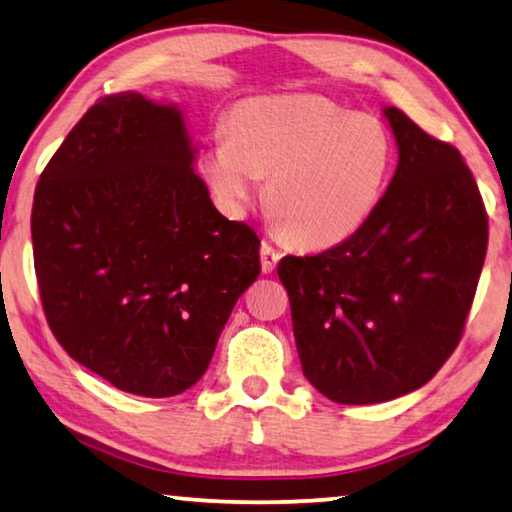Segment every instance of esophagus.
<instances>
[{"instance_id":"obj_1","label":"esophagus","mask_w":512,"mask_h":512,"mask_svg":"<svg viewBox=\"0 0 512 512\" xmlns=\"http://www.w3.org/2000/svg\"><path fill=\"white\" fill-rule=\"evenodd\" d=\"M259 257H262V271L264 273H271L275 266L280 262V250H275L271 243L262 241V246H259Z\"/></svg>"}]
</instances>
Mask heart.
I'll use <instances>...</instances> for the list:
<instances>
[{
	"instance_id": "obj_1",
	"label": "heart",
	"mask_w": 512,
	"mask_h": 512,
	"mask_svg": "<svg viewBox=\"0 0 512 512\" xmlns=\"http://www.w3.org/2000/svg\"><path fill=\"white\" fill-rule=\"evenodd\" d=\"M394 148L385 125L321 95L239 102L225 139L200 154L218 202L241 214L262 193L278 230L303 248H330L367 225L385 196Z\"/></svg>"
}]
</instances>
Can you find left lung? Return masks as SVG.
<instances>
[{
  "label": "left lung",
  "instance_id": "8db88e82",
  "mask_svg": "<svg viewBox=\"0 0 512 512\" xmlns=\"http://www.w3.org/2000/svg\"><path fill=\"white\" fill-rule=\"evenodd\" d=\"M385 116L399 166L367 225L278 266L305 378L344 405L392 401L442 369L488 250V212L458 148L401 109Z\"/></svg>",
  "mask_w": 512,
  "mask_h": 512
}]
</instances>
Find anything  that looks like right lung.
I'll return each instance as SVG.
<instances>
[{
    "label": "right lung",
    "instance_id": "1",
    "mask_svg": "<svg viewBox=\"0 0 512 512\" xmlns=\"http://www.w3.org/2000/svg\"><path fill=\"white\" fill-rule=\"evenodd\" d=\"M34 266L56 342L113 387L164 399L196 385L259 237L227 221L193 170L182 111L104 95L40 173Z\"/></svg>",
    "mask_w": 512,
    "mask_h": 512
}]
</instances>
